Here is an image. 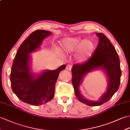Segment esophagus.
Instances as JSON below:
<instances>
[{
    "instance_id": "34e87169",
    "label": "esophagus",
    "mask_w": 130,
    "mask_h": 130,
    "mask_svg": "<svg viewBox=\"0 0 130 130\" xmlns=\"http://www.w3.org/2000/svg\"><path fill=\"white\" fill-rule=\"evenodd\" d=\"M71 68H72V65H68L67 66V68H66V69H67L68 70H71Z\"/></svg>"
}]
</instances>
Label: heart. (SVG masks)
Returning <instances> with one entry per match:
<instances>
[{
  "label": "heart",
  "instance_id": "obj_1",
  "mask_svg": "<svg viewBox=\"0 0 130 130\" xmlns=\"http://www.w3.org/2000/svg\"><path fill=\"white\" fill-rule=\"evenodd\" d=\"M62 48L65 51L71 52L79 50L78 60L85 62L92 56L95 45L92 41L83 39L81 37L68 38L62 41Z\"/></svg>",
  "mask_w": 130,
  "mask_h": 130
}]
</instances>
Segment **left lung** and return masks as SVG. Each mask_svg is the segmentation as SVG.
<instances>
[{
    "label": "left lung",
    "instance_id": "left-lung-1",
    "mask_svg": "<svg viewBox=\"0 0 130 130\" xmlns=\"http://www.w3.org/2000/svg\"><path fill=\"white\" fill-rule=\"evenodd\" d=\"M96 34L99 37V41L92 56L84 63L74 64L71 69L72 83L76 98L79 101L89 106H100L108 101L119 88L121 76L120 59L114 46L104 34L102 33H96ZM97 68L103 69L106 73L109 84L106 92L100 100L92 101L81 95L78 87L84 76Z\"/></svg>",
    "mask_w": 130,
    "mask_h": 130
}]
</instances>
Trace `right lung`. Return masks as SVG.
I'll return each mask as SVG.
<instances>
[{
  "mask_svg": "<svg viewBox=\"0 0 130 130\" xmlns=\"http://www.w3.org/2000/svg\"><path fill=\"white\" fill-rule=\"evenodd\" d=\"M51 34L41 29L32 32L21 44L13 62L10 76L13 92L20 100L33 106L45 104L54 98L59 74L66 67L62 65L55 70H46L37 77L31 72L29 54Z\"/></svg>",
  "mask_w": 130,
  "mask_h": 130,
  "instance_id": "right-lung-1",
  "label": "right lung"
}]
</instances>
